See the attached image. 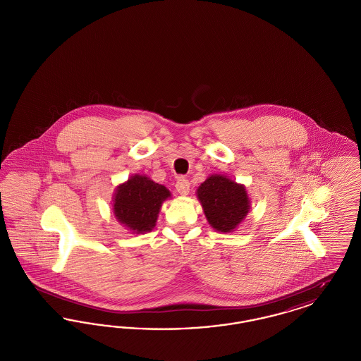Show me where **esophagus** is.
I'll return each instance as SVG.
<instances>
[{
    "label": "esophagus",
    "instance_id": "1",
    "mask_svg": "<svg viewBox=\"0 0 361 361\" xmlns=\"http://www.w3.org/2000/svg\"><path fill=\"white\" fill-rule=\"evenodd\" d=\"M189 184L188 180L185 177H178L177 181H176V189L180 195H188L189 193Z\"/></svg>",
    "mask_w": 361,
    "mask_h": 361
}]
</instances>
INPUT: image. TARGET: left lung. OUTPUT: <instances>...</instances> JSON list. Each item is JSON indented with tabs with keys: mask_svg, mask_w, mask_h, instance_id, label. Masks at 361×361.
<instances>
[{
	"mask_svg": "<svg viewBox=\"0 0 361 361\" xmlns=\"http://www.w3.org/2000/svg\"><path fill=\"white\" fill-rule=\"evenodd\" d=\"M197 197L209 224L221 231H233L249 211L246 189L224 176H211L197 188Z\"/></svg>",
	"mask_w": 361,
	"mask_h": 361,
	"instance_id": "8db88e82",
	"label": "left lung"
}]
</instances>
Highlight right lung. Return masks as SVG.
Here are the masks:
<instances>
[{"instance_id":"add662e5","label":"right lung","mask_w":361,"mask_h":361,"mask_svg":"<svg viewBox=\"0 0 361 361\" xmlns=\"http://www.w3.org/2000/svg\"><path fill=\"white\" fill-rule=\"evenodd\" d=\"M169 196L164 185L135 174L116 189L114 214L133 233H146L154 227L161 204Z\"/></svg>"}]
</instances>
